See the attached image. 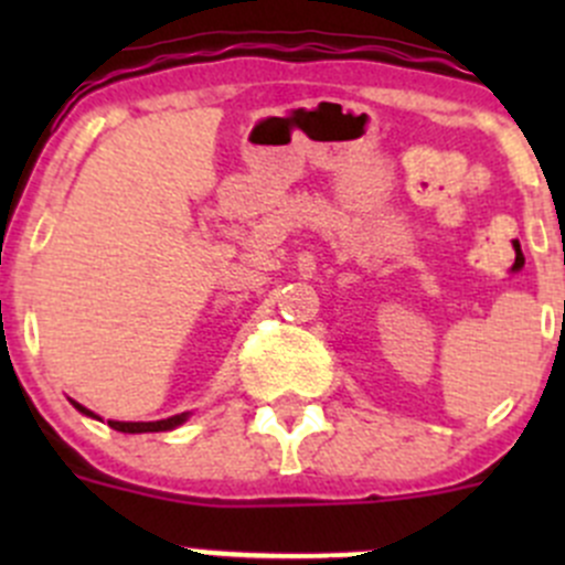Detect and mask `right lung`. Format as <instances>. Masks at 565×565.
Masks as SVG:
<instances>
[{
	"instance_id": "add662e5",
	"label": "right lung",
	"mask_w": 565,
	"mask_h": 565,
	"mask_svg": "<svg viewBox=\"0 0 565 565\" xmlns=\"http://www.w3.org/2000/svg\"><path fill=\"white\" fill-rule=\"evenodd\" d=\"M76 404V402H73ZM76 409H82L84 415H93V418H98L95 413H89L87 407H82V404H76ZM188 415H172V418H163V420H150V424H125V420H108V426L117 431H125V435H141V431H167V429H174V426H180L182 420H185Z\"/></svg>"
}]
</instances>
